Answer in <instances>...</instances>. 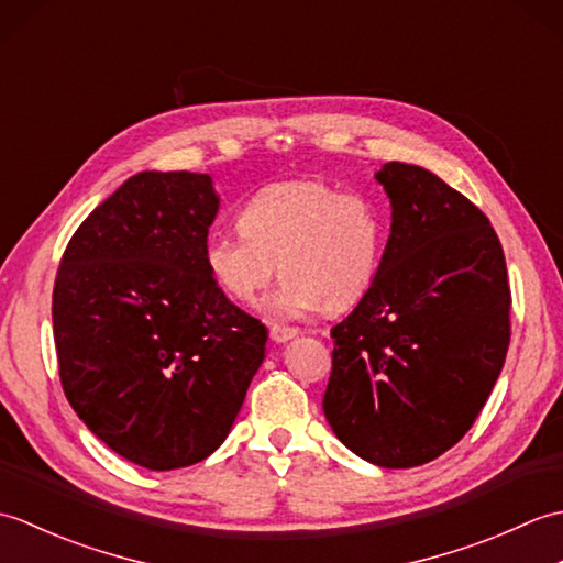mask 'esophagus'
I'll list each match as a JSON object with an SVG mask.
<instances>
[{"instance_id":"esophagus-1","label":"esophagus","mask_w":563,"mask_h":563,"mask_svg":"<svg viewBox=\"0 0 563 563\" xmlns=\"http://www.w3.org/2000/svg\"><path fill=\"white\" fill-rule=\"evenodd\" d=\"M297 333H300V329H295V327H280V324H275V327H271V339L275 341V343H285V341H290V339H295Z\"/></svg>"}]
</instances>
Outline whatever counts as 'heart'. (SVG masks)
Returning <instances> with one entry per match:
<instances>
[{
  "mask_svg": "<svg viewBox=\"0 0 563 563\" xmlns=\"http://www.w3.org/2000/svg\"><path fill=\"white\" fill-rule=\"evenodd\" d=\"M239 232L212 234L206 268L234 302H251L275 275L283 285L266 302L271 317L343 312L373 288L387 246L385 212L373 198L319 178L261 188L239 212Z\"/></svg>",
  "mask_w": 563,
  "mask_h": 563,
  "instance_id": "obj_1",
  "label": "heart"
}]
</instances>
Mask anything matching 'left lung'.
Here are the masks:
<instances>
[{"label": "left lung", "instance_id": "1", "mask_svg": "<svg viewBox=\"0 0 563 563\" xmlns=\"http://www.w3.org/2000/svg\"><path fill=\"white\" fill-rule=\"evenodd\" d=\"M391 234L373 288L331 329L324 416L357 457L409 470L472 428L510 343L504 249L486 214L433 172L375 174Z\"/></svg>", "mask_w": 563, "mask_h": 563}]
</instances>
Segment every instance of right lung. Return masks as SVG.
Returning a JSON list of instances; mask_svg holds the SVG:
<instances>
[{"instance_id": "obj_1", "label": "right lung", "mask_w": 563, "mask_h": 563, "mask_svg": "<svg viewBox=\"0 0 563 563\" xmlns=\"http://www.w3.org/2000/svg\"><path fill=\"white\" fill-rule=\"evenodd\" d=\"M220 198L208 174L140 172L71 234L53 290L65 397L121 457L152 472L230 435L268 329L206 268Z\"/></svg>"}]
</instances>
